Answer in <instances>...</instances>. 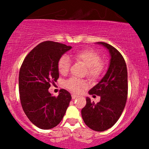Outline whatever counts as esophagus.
<instances>
[{"label":"esophagus","mask_w":149,"mask_h":149,"mask_svg":"<svg viewBox=\"0 0 149 149\" xmlns=\"http://www.w3.org/2000/svg\"><path fill=\"white\" fill-rule=\"evenodd\" d=\"M71 97H72V99H73V100H76V99L79 98V96L75 95V94H72Z\"/></svg>","instance_id":"34e87169"}]
</instances>
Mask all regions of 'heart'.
<instances>
[{
  "instance_id": "b5f03b06",
  "label": "heart",
  "mask_w": 149,
  "mask_h": 149,
  "mask_svg": "<svg viewBox=\"0 0 149 149\" xmlns=\"http://www.w3.org/2000/svg\"><path fill=\"white\" fill-rule=\"evenodd\" d=\"M73 58L78 62H81L86 67L87 75L92 79L100 77L104 70V64L100 54L93 49H86L79 51L73 55ZM70 67V61L67 55H63L58 62V70L62 75L68 73ZM65 86L74 93H79L81 89L87 86L84 80L70 78L65 81Z\"/></svg>"
}]
</instances>
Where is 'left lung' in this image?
<instances>
[{"mask_svg":"<svg viewBox=\"0 0 149 149\" xmlns=\"http://www.w3.org/2000/svg\"><path fill=\"white\" fill-rule=\"evenodd\" d=\"M97 44L109 51V65L102 80L88 91L91 95L100 96L101 100L94 103L86 97L81 116L89 128L101 132L112 127L123 113L127 97V71L125 61L118 49L107 43Z\"/></svg>","mask_w":149,"mask_h":149,"instance_id":"8db88e82","label":"left lung"}]
</instances>
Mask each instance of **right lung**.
<instances>
[{
  "mask_svg": "<svg viewBox=\"0 0 149 149\" xmlns=\"http://www.w3.org/2000/svg\"><path fill=\"white\" fill-rule=\"evenodd\" d=\"M61 43L45 41L36 46L24 60L19 76L20 100L30 121L43 130L58 125L65 115L71 95L61 89L57 97L48 89L59 78L58 60L71 49Z\"/></svg>",
  "mask_w": 149,
  "mask_h": 149,
  "instance_id": "1",
  "label": "right lung"
}]
</instances>
